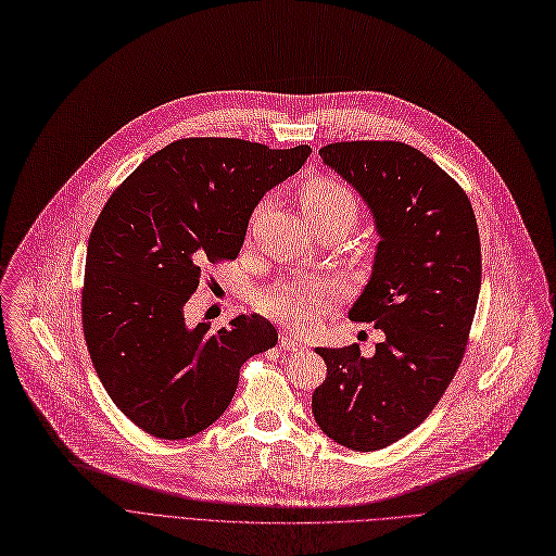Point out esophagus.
I'll return each mask as SVG.
<instances>
[{
  "instance_id": "34e87169",
  "label": "esophagus",
  "mask_w": 556,
  "mask_h": 556,
  "mask_svg": "<svg viewBox=\"0 0 556 556\" xmlns=\"http://www.w3.org/2000/svg\"><path fill=\"white\" fill-rule=\"evenodd\" d=\"M280 346L287 349V351H301L303 349V341L296 334H292V332H282Z\"/></svg>"
}]
</instances>
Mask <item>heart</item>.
Here are the masks:
<instances>
[{"mask_svg":"<svg viewBox=\"0 0 556 556\" xmlns=\"http://www.w3.org/2000/svg\"><path fill=\"white\" fill-rule=\"evenodd\" d=\"M301 210L307 224L343 219L353 226L357 217L355 194L330 176H312L301 188ZM339 299V285L319 280L285 282L257 299V309L292 328H307L316 314Z\"/></svg>","mask_w":556,"mask_h":556,"instance_id":"b5f03b06","label":"heart"}]
</instances>
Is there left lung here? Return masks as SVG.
Here are the masks:
<instances>
[{
  "label": "left lung",
  "instance_id": "obj_1",
  "mask_svg": "<svg viewBox=\"0 0 556 556\" xmlns=\"http://www.w3.org/2000/svg\"><path fill=\"white\" fill-rule=\"evenodd\" d=\"M324 165L353 185L376 222L374 271L353 321L384 341L316 349L328 366L312 393L319 428L357 453L380 451L428 418L462 364L482 285L480 230L466 192L403 142H334Z\"/></svg>",
  "mask_w": 556,
  "mask_h": 556
}]
</instances>
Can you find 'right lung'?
<instances>
[{"mask_svg": "<svg viewBox=\"0 0 556 556\" xmlns=\"http://www.w3.org/2000/svg\"><path fill=\"white\" fill-rule=\"evenodd\" d=\"M309 153L185 138L149 155L105 201L88 240L84 334L103 389L144 432L185 439L210 428L242 364L276 346L260 314L213 332L188 326L185 303L207 262L237 257L260 199Z\"/></svg>", "mask_w": 556, "mask_h": 556, "instance_id": "obj_1", "label": "right lung"}]
</instances>
